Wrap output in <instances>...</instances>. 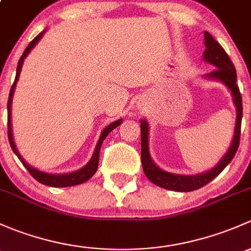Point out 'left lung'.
Listing matches in <instances>:
<instances>
[{"label":"left lung","mask_w":251,"mask_h":251,"mask_svg":"<svg viewBox=\"0 0 251 251\" xmlns=\"http://www.w3.org/2000/svg\"><path fill=\"white\" fill-rule=\"evenodd\" d=\"M204 45H205V50H204L203 54L204 60L218 68L210 74L205 75V77L206 78L218 79V81H221L222 83L226 84V87L231 90L232 97H233V102L237 108V120L233 140H232L228 151L225 153V156L222 157L220 162L213 169L198 175L172 174V173L164 172L161 168L157 167L151 159L149 151V123L145 120H141V163H143L144 173L149 177L150 181H152L159 187L165 188V190L177 191V192H190V191H195L203 187L206 183L210 182L211 180L215 179L222 170L229 164V162L233 159L239 146L243 106L242 95L241 92H239L238 84H237L236 69H234L233 63L231 61L229 56L227 55L225 49L220 46V43L214 40L213 36L206 32V31H204Z\"/></svg>","instance_id":"8db88e82"}]
</instances>
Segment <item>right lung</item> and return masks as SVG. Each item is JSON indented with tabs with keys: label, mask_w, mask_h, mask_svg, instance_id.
I'll return each mask as SVG.
<instances>
[{
	"label": "right lung",
	"mask_w": 251,
	"mask_h": 251,
	"mask_svg": "<svg viewBox=\"0 0 251 251\" xmlns=\"http://www.w3.org/2000/svg\"><path fill=\"white\" fill-rule=\"evenodd\" d=\"M45 32H46V30L42 31L41 33H38V35L36 36V37L33 38L32 41H31V42L29 43V46H27L26 49L24 50V53H23L22 58L19 59V63H18L17 75H15L14 83H13L12 88H10L8 104H7V110H8V140H9V145H10V147H12L13 152L17 154L18 158L20 159V162L24 164V167L26 168V169L29 170L30 174L32 175V177H35V179L37 180L38 182L43 183V185L51 186V187H69V186H76V185H79V183L86 182L87 180H89L90 177H92L93 175L97 173L98 164H99L100 147H101L102 141L105 140V138H106V136L108 135V133H110V131H112L113 129L116 128V126H118L121 125V123H122V120H118V121H116V122L111 123L110 126H107L106 128H105L104 130L101 131V135H100L99 141H98L97 147H95V151H94V153H93L90 161L88 162V163L84 165L83 168L76 170V172L68 173V174H48V173L41 172V170H38V169H36V168L31 167V165H29L26 163V162L24 161V158H23V157L20 156L19 152H18L17 146H15V144H14V140H13L12 123H10V117H12V113H10V112H12V98H13V94H14L15 84H17L18 78H19L20 71H22V66H23V63H24V59L26 58L27 54L30 53L31 49L35 47L36 43H37L38 41L41 40V37H42L43 33H45Z\"/></svg>",
	"instance_id": "right-lung-1"
}]
</instances>
